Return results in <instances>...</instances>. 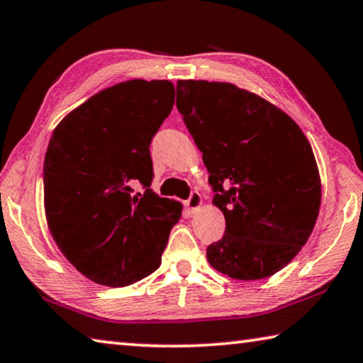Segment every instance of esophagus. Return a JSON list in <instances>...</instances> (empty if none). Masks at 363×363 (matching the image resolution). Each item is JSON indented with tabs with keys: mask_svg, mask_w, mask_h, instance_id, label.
<instances>
[{
	"mask_svg": "<svg viewBox=\"0 0 363 363\" xmlns=\"http://www.w3.org/2000/svg\"><path fill=\"white\" fill-rule=\"evenodd\" d=\"M203 203V200H201V195L199 192H194L190 195V199L186 201V210L189 214H194L199 208Z\"/></svg>",
	"mask_w": 363,
	"mask_h": 363,
	"instance_id": "34e87169",
	"label": "esophagus"
}]
</instances>
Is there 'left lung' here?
<instances>
[{
	"label": "left lung",
	"instance_id": "1",
	"mask_svg": "<svg viewBox=\"0 0 363 363\" xmlns=\"http://www.w3.org/2000/svg\"><path fill=\"white\" fill-rule=\"evenodd\" d=\"M176 91L225 218L208 262L235 280L277 274L309 240L320 210L309 140L284 110L233 83L179 79Z\"/></svg>",
	"mask_w": 363,
	"mask_h": 363
}]
</instances>
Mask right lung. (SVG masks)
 Instances as JSON below:
<instances>
[{
  "label": "right lung",
  "instance_id": "add662e5",
  "mask_svg": "<svg viewBox=\"0 0 363 363\" xmlns=\"http://www.w3.org/2000/svg\"><path fill=\"white\" fill-rule=\"evenodd\" d=\"M173 104L168 79H128L73 108L49 139L43 169L49 232L94 284H136L162 264L182 203L149 189V147ZM134 180L144 194L132 195Z\"/></svg>",
  "mask_w": 363,
  "mask_h": 363
}]
</instances>
